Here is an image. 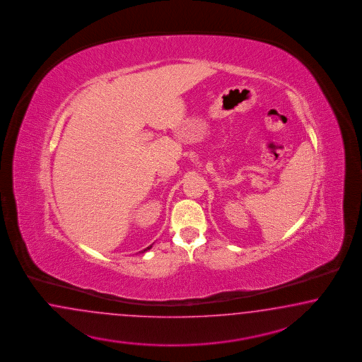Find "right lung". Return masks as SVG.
<instances>
[{
    "mask_svg": "<svg viewBox=\"0 0 362 362\" xmlns=\"http://www.w3.org/2000/svg\"><path fill=\"white\" fill-rule=\"evenodd\" d=\"M151 247H153V245H150V247H147V248H146V250H143L142 253L146 252V251H147V250H150V248H151Z\"/></svg>",
    "mask_w": 362,
    "mask_h": 362,
    "instance_id": "obj_1",
    "label": "right lung"
}]
</instances>
